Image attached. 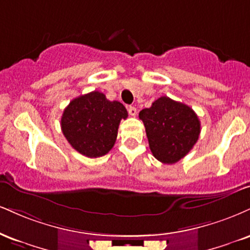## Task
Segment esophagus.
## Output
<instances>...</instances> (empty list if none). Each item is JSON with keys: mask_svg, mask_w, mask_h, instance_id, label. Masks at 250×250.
I'll return each instance as SVG.
<instances>
[{"mask_svg": "<svg viewBox=\"0 0 250 250\" xmlns=\"http://www.w3.org/2000/svg\"><path fill=\"white\" fill-rule=\"evenodd\" d=\"M128 113L130 114L131 116H136L137 109H136V108H135L134 106H129V107H128Z\"/></svg>", "mask_w": 250, "mask_h": 250, "instance_id": "obj_1", "label": "esophagus"}]
</instances>
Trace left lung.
Wrapping results in <instances>:
<instances>
[{"label": "left lung", "instance_id": "8db88e82", "mask_svg": "<svg viewBox=\"0 0 250 250\" xmlns=\"http://www.w3.org/2000/svg\"><path fill=\"white\" fill-rule=\"evenodd\" d=\"M146 127L152 155L164 164H173L190 152L200 134V121L193 109L167 96L138 114Z\"/></svg>", "mask_w": 250, "mask_h": 250}]
</instances>
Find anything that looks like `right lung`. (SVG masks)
Returning a JSON list of instances; mask_svg holds the SVG:
<instances>
[{
    "instance_id": "1",
    "label": "right lung",
    "mask_w": 250,
    "mask_h": 250,
    "mask_svg": "<svg viewBox=\"0 0 250 250\" xmlns=\"http://www.w3.org/2000/svg\"><path fill=\"white\" fill-rule=\"evenodd\" d=\"M127 117L121 102L107 100L104 93L94 91L73 99L64 109L60 125L72 148L96 158L113 148L120 121Z\"/></svg>"
}]
</instances>
